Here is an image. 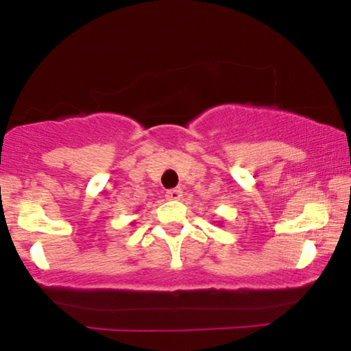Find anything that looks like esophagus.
I'll return each instance as SVG.
<instances>
[{
    "label": "esophagus",
    "instance_id": "1",
    "mask_svg": "<svg viewBox=\"0 0 351 351\" xmlns=\"http://www.w3.org/2000/svg\"><path fill=\"white\" fill-rule=\"evenodd\" d=\"M167 199L168 201H180L183 198V191H181V188H175V189H170V191H167Z\"/></svg>",
    "mask_w": 351,
    "mask_h": 351
}]
</instances>
